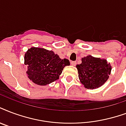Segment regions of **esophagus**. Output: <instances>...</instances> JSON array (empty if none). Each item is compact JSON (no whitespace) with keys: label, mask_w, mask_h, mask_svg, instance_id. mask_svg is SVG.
<instances>
[{"label":"esophagus","mask_w":126,"mask_h":126,"mask_svg":"<svg viewBox=\"0 0 126 126\" xmlns=\"http://www.w3.org/2000/svg\"><path fill=\"white\" fill-rule=\"evenodd\" d=\"M71 64L72 65H73V66H75V65H76V64H77V62L75 61H73L71 62Z\"/></svg>","instance_id":"34e87169"}]
</instances>
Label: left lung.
Returning <instances> with one entry per match:
<instances>
[{"label":"left lung","mask_w":126,"mask_h":126,"mask_svg":"<svg viewBox=\"0 0 126 126\" xmlns=\"http://www.w3.org/2000/svg\"><path fill=\"white\" fill-rule=\"evenodd\" d=\"M79 78L86 89L98 88L108 80L112 67L105 59L89 55L82 58V63L77 65Z\"/></svg>","instance_id":"1"}]
</instances>
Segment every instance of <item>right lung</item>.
Masks as SVG:
<instances>
[{"label": "right lung", "instance_id": "right-lung-1", "mask_svg": "<svg viewBox=\"0 0 126 126\" xmlns=\"http://www.w3.org/2000/svg\"><path fill=\"white\" fill-rule=\"evenodd\" d=\"M25 65L28 78L38 85L44 86L59 79L63 68L70 65L67 59H61L52 51L32 47L26 53Z\"/></svg>", "mask_w": 126, "mask_h": 126}]
</instances>
